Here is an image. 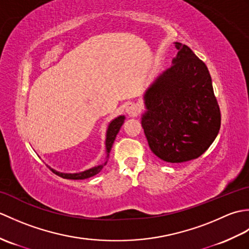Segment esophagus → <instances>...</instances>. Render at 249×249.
<instances>
[{
  "label": "esophagus",
  "mask_w": 249,
  "mask_h": 249,
  "mask_svg": "<svg viewBox=\"0 0 249 249\" xmlns=\"http://www.w3.org/2000/svg\"><path fill=\"white\" fill-rule=\"evenodd\" d=\"M140 106L136 103H128L126 106V112L131 116H137L140 112Z\"/></svg>",
  "instance_id": "esophagus-1"
}]
</instances>
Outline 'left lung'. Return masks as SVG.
<instances>
[{
    "instance_id": "obj_1",
    "label": "left lung",
    "mask_w": 249,
    "mask_h": 249,
    "mask_svg": "<svg viewBox=\"0 0 249 249\" xmlns=\"http://www.w3.org/2000/svg\"><path fill=\"white\" fill-rule=\"evenodd\" d=\"M172 65L147 89L142 127L151 151L167 162L201 156L220 128V109L208 67L193 50L176 43Z\"/></svg>"
}]
</instances>
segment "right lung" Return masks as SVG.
I'll use <instances>...</instances> for the list:
<instances>
[{
	"mask_svg": "<svg viewBox=\"0 0 249 249\" xmlns=\"http://www.w3.org/2000/svg\"><path fill=\"white\" fill-rule=\"evenodd\" d=\"M124 120H125V116L124 115H120L118 118L114 119L108 126V130H107V138H106V149H107V158H109V154H110V151H111V147L113 145V142L115 140V137L118 135L119 130L121 128V126L123 125L124 123ZM107 161H106L104 165H106ZM103 169V165L97 166V167H94L92 169H89L87 171H83L80 173H61V172H57L53 169H51L52 172L55 173L56 176H59L63 178H70V179H84V178H91L96 176L97 173H99L102 171Z\"/></svg>",
	"mask_w": 249,
	"mask_h": 249,
	"instance_id": "obj_1",
	"label": "right lung"
}]
</instances>
